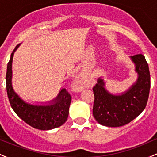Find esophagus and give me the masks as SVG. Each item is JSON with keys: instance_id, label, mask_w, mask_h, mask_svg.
Wrapping results in <instances>:
<instances>
[{"instance_id": "1", "label": "esophagus", "mask_w": 157, "mask_h": 157, "mask_svg": "<svg viewBox=\"0 0 157 157\" xmlns=\"http://www.w3.org/2000/svg\"><path fill=\"white\" fill-rule=\"evenodd\" d=\"M75 89L77 91H82V89H84V83H83V81H82L81 79H77L76 81H75Z\"/></svg>"}]
</instances>
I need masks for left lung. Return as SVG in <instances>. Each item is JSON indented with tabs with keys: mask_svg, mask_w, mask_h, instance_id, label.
<instances>
[{
	"mask_svg": "<svg viewBox=\"0 0 157 157\" xmlns=\"http://www.w3.org/2000/svg\"><path fill=\"white\" fill-rule=\"evenodd\" d=\"M130 58L135 65L137 80L127 91L121 94L109 92L102 77H99L93 88V115L100 125L107 127L125 125L145 109L151 88L148 65L142 54L130 56Z\"/></svg>",
	"mask_w": 157,
	"mask_h": 157,
	"instance_id": "1",
	"label": "left lung"
}]
</instances>
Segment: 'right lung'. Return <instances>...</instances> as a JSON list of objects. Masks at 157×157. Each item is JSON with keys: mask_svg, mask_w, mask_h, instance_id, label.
I'll return each instance as SVG.
<instances>
[{"mask_svg": "<svg viewBox=\"0 0 157 157\" xmlns=\"http://www.w3.org/2000/svg\"><path fill=\"white\" fill-rule=\"evenodd\" d=\"M19 46L11 55L6 76L7 95L12 109L20 118L36 129L47 131L60 127L67 120L71 100V95L66 89H61L55 99L44 105H33L22 100L12 87V60Z\"/></svg>", "mask_w": 157, "mask_h": 157, "instance_id": "obj_1", "label": "right lung"}]
</instances>
